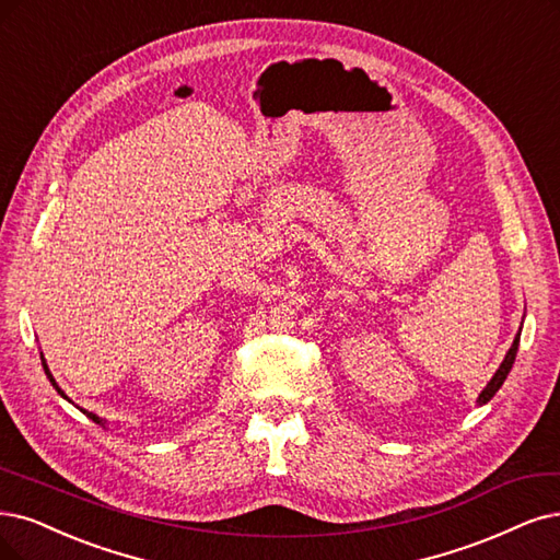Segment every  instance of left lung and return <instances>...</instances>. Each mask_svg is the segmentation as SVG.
Here are the masks:
<instances>
[{"instance_id": "left-lung-1", "label": "left lung", "mask_w": 560, "mask_h": 560, "mask_svg": "<svg viewBox=\"0 0 560 560\" xmlns=\"http://www.w3.org/2000/svg\"><path fill=\"white\" fill-rule=\"evenodd\" d=\"M520 332H522V329H520ZM516 350H520V335H516L514 337V341H512V348L508 350V355H505V360L501 362V366H499V371H495V374H493V378L487 383V387L482 389V395L478 397V404L482 406V404H487L493 395H495V392H499L501 389V385L505 383V378H508V374H510V369H512V364H514V358H516Z\"/></svg>"}]
</instances>
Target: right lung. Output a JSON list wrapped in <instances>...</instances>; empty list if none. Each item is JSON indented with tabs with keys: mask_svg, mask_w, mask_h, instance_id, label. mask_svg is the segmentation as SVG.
I'll return each mask as SVG.
<instances>
[{
	"mask_svg": "<svg viewBox=\"0 0 560 560\" xmlns=\"http://www.w3.org/2000/svg\"><path fill=\"white\" fill-rule=\"evenodd\" d=\"M40 362H44V371H46V376H48V378H50V383H52V387H55V389H57V392H59V395H61V397H65V399H67V395H65V392H61V389H59V385H57V383H55V378H52V374H50V369H48V364H46V360H44V355H40ZM88 416H90V418H92V420H94V422H96V424H101V427H103V424H106V422H103V420H101V418H98V416H94V412H88Z\"/></svg>",
	"mask_w": 560,
	"mask_h": 560,
	"instance_id": "1",
	"label": "right lung"
}]
</instances>
